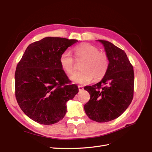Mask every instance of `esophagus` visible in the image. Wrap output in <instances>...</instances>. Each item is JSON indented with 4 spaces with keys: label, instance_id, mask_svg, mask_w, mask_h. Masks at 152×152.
<instances>
[{
    "label": "esophagus",
    "instance_id": "34e87169",
    "mask_svg": "<svg viewBox=\"0 0 152 152\" xmlns=\"http://www.w3.org/2000/svg\"><path fill=\"white\" fill-rule=\"evenodd\" d=\"M78 87H79V90L80 91H82L84 89V87L82 86H78Z\"/></svg>",
    "mask_w": 152,
    "mask_h": 152
}]
</instances>
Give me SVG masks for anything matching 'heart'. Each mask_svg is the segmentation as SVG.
Returning a JSON list of instances; mask_svg holds the SVG:
<instances>
[{"mask_svg":"<svg viewBox=\"0 0 152 152\" xmlns=\"http://www.w3.org/2000/svg\"><path fill=\"white\" fill-rule=\"evenodd\" d=\"M78 59L83 60L79 71L75 72L70 79L76 83L88 84L94 79L99 80L104 77L109 66L107 54L89 43H82L73 49ZM59 63L63 70L70 74L75 68V60L69 50L63 51L59 56Z\"/></svg>","mask_w":152,"mask_h":152,"instance_id":"obj_1","label":"heart"}]
</instances>
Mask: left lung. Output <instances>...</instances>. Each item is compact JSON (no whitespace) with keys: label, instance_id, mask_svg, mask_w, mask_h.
Wrapping results in <instances>:
<instances>
[{"label":"left lung","instance_id":"8db88e82","mask_svg":"<svg viewBox=\"0 0 152 152\" xmlns=\"http://www.w3.org/2000/svg\"><path fill=\"white\" fill-rule=\"evenodd\" d=\"M99 41L104 47L109 66L99 82L84 87L90 94L84 110L91 120L106 122L121 116L131 104L134 94V70L124 50L108 41Z\"/></svg>","mask_w":152,"mask_h":152}]
</instances>
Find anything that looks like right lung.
<instances>
[{
  "label": "right lung",
  "mask_w": 152,
  "mask_h": 152,
  "mask_svg": "<svg viewBox=\"0 0 152 152\" xmlns=\"http://www.w3.org/2000/svg\"><path fill=\"white\" fill-rule=\"evenodd\" d=\"M77 40L45 37L30 44L18 63L15 96L20 108L37 123L58 122L66 113V102L79 92L59 63L61 54Z\"/></svg>",
  "instance_id": "1"
}]
</instances>
